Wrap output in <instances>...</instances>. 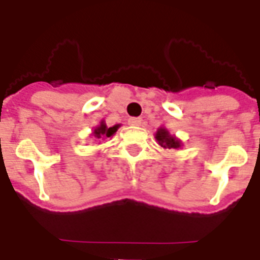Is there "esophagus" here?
Wrapping results in <instances>:
<instances>
[{"label":"esophagus","mask_w":260,"mask_h":260,"mask_svg":"<svg viewBox=\"0 0 260 260\" xmlns=\"http://www.w3.org/2000/svg\"><path fill=\"white\" fill-rule=\"evenodd\" d=\"M128 124H129V125H140V124H142V118H140V117H131L129 120H128Z\"/></svg>","instance_id":"1"}]
</instances>
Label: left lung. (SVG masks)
<instances>
[{
    "mask_svg": "<svg viewBox=\"0 0 260 260\" xmlns=\"http://www.w3.org/2000/svg\"><path fill=\"white\" fill-rule=\"evenodd\" d=\"M156 140L159 142V144L165 148H178V147H181V142L177 140V139L171 136L169 134V131L165 129V128H160V129L156 132Z\"/></svg>",
    "mask_w": 260,
    "mask_h": 260,
    "instance_id": "left-lung-1",
    "label": "left lung"
}]
</instances>
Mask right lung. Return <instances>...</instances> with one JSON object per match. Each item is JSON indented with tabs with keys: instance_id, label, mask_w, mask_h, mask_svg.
I'll use <instances>...</instances> for the list:
<instances>
[{
	"instance_id": "add662e5",
	"label": "right lung",
	"mask_w": 260,
	"mask_h": 260,
	"mask_svg": "<svg viewBox=\"0 0 260 260\" xmlns=\"http://www.w3.org/2000/svg\"><path fill=\"white\" fill-rule=\"evenodd\" d=\"M117 128H118V125H114V126H110V128H108L105 122H101V124H100V125H98L97 128L94 129L93 135L97 139L110 138V136H112V135H113L114 132L117 131Z\"/></svg>"
}]
</instances>
